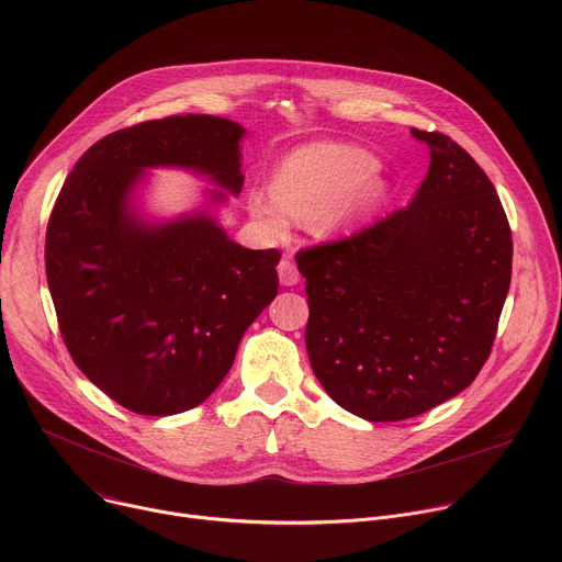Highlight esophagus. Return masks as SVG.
<instances>
[{"mask_svg": "<svg viewBox=\"0 0 562 562\" xmlns=\"http://www.w3.org/2000/svg\"><path fill=\"white\" fill-rule=\"evenodd\" d=\"M278 276L284 286H295L300 282V271L289 258H282V262L278 265Z\"/></svg>", "mask_w": 562, "mask_h": 562, "instance_id": "34e87169", "label": "esophagus"}]
</instances>
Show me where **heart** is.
Here are the masks:
<instances>
[{
    "label": "heart",
    "mask_w": 562,
    "mask_h": 562,
    "mask_svg": "<svg viewBox=\"0 0 562 562\" xmlns=\"http://www.w3.org/2000/svg\"><path fill=\"white\" fill-rule=\"evenodd\" d=\"M371 153L349 144H313L286 157L273 191H251L249 211L271 237H284L293 220L317 235L362 220L384 195Z\"/></svg>",
    "instance_id": "obj_1"
}]
</instances>
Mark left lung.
I'll use <instances>...</instances> for the list:
<instances>
[{"label":"left lung","instance_id":"left-lung-1","mask_svg":"<svg viewBox=\"0 0 562 562\" xmlns=\"http://www.w3.org/2000/svg\"><path fill=\"white\" fill-rule=\"evenodd\" d=\"M412 135L431 162L409 206L295 256L311 369L371 423L420 416L467 389L512 282V228L492 180L445 133Z\"/></svg>","mask_w":562,"mask_h":562}]
</instances>
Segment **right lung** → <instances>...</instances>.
<instances>
[{"label": "right lung", "mask_w": 562, "mask_h": 562, "mask_svg": "<svg viewBox=\"0 0 562 562\" xmlns=\"http://www.w3.org/2000/svg\"><path fill=\"white\" fill-rule=\"evenodd\" d=\"M243 135L215 115L120 128L77 159L55 200L46 280L64 345L128 412L173 416L204 403L278 293L280 251L235 245L204 211L148 224L133 206L155 167L189 169L237 195Z\"/></svg>", "instance_id": "add662e5"}]
</instances>
